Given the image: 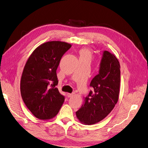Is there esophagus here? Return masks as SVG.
I'll use <instances>...</instances> for the list:
<instances>
[{"mask_svg": "<svg viewBox=\"0 0 148 148\" xmlns=\"http://www.w3.org/2000/svg\"><path fill=\"white\" fill-rule=\"evenodd\" d=\"M74 95V93H68L67 94V96H68V98H71V97H73Z\"/></svg>", "mask_w": 148, "mask_h": 148, "instance_id": "34e87169", "label": "esophagus"}]
</instances>
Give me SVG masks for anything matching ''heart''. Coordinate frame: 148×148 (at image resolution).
Here are the masks:
<instances>
[{"mask_svg":"<svg viewBox=\"0 0 148 148\" xmlns=\"http://www.w3.org/2000/svg\"><path fill=\"white\" fill-rule=\"evenodd\" d=\"M80 56H85V57H88V58H91L92 53L88 49H83L80 51Z\"/></svg>","mask_w":148,"mask_h":148,"instance_id":"heart-1","label":"heart"}]
</instances>
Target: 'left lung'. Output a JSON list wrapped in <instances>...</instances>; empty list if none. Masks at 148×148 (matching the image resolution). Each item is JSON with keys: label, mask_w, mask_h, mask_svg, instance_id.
I'll return each instance as SVG.
<instances>
[{"label": "left lung", "mask_w": 148, "mask_h": 148, "mask_svg": "<svg viewBox=\"0 0 148 148\" xmlns=\"http://www.w3.org/2000/svg\"><path fill=\"white\" fill-rule=\"evenodd\" d=\"M120 64L115 55L104 51L99 73L90 82L93 87L84 104L75 112L79 121L92 125L102 121L111 112L118 101L121 82Z\"/></svg>", "instance_id": "left-lung-1"}]
</instances>
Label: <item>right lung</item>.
Returning <instances> with one entry per match:
<instances>
[{
	"mask_svg": "<svg viewBox=\"0 0 148 148\" xmlns=\"http://www.w3.org/2000/svg\"><path fill=\"white\" fill-rule=\"evenodd\" d=\"M71 47L64 42L50 41L36 48L24 68L20 82L21 97L36 117L48 120L58 113L64 97L56 87V69L62 56Z\"/></svg>",
	"mask_w": 148,
	"mask_h": 148,
	"instance_id": "obj_1",
	"label": "right lung"
}]
</instances>
